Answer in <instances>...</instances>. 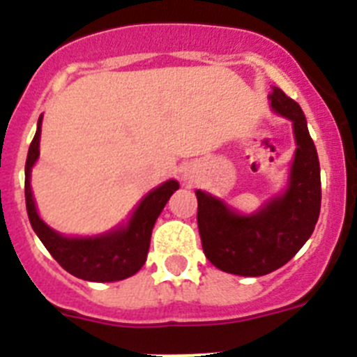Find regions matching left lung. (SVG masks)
<instances>
[{
    "instance_id": "1",
    "label": "left lung",
    "mask_w": 357,
    "mask_h": 357,
    "mask_svg": "<svg viewBox=\"0 0 357 357\" xmlns=\"http://www.w3.org/2000/svg\"><path fill=\"white\" fill-rule=\"evenodd\" d=\"M272 109L291 119L296 150L288 189L245 216L220 198L197 191V222L207 259L222 272L259 277L284 266L313 234L321 204L320 162L301 105L284 91L270 94Z\"/></svg>"
}]
</instances>
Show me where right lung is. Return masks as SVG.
<instances>
[{"mask_svg": "<svg viewBox=\"0 0 357 357\" xmlns=\"http://www.w3.org/2000/svg\"><path fill=\"white\" fill-rule=\"evenodd\" d=\"M40 123L43 116L37 121V132L28 148L24 166V198L31 229L36 230L53 259L78 279L91 282H114L137 273L146 261L151 229L166 202L178 189V182L168 181L150 191L134 211L127 227H119L94 238H66L40 220L31 195L30 173L39 157Z\"/></svg>", "mask_w": 357, "mask_h": 357, "instance_id": "obj_1", "label": "right lung"}]
</instances>
